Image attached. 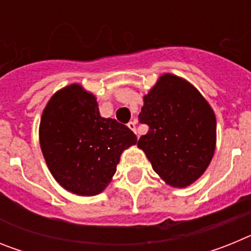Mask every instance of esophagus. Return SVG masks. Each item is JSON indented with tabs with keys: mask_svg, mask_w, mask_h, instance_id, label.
I'll return each mask as SVG.
<instances>
[{
	"mask_svg": "<svg viewBox=\"0 0 251 251\" xmlns=\"http://www.w3.org/2000/svg\"><path fill=\"white\" fill-rule=\"evenodd\" d=\"M128 128H129L130 130H133V132L136 133L137 134V126H136V122H129L128 123Z\"/></svg>",
	"mask_w": 251,
	"mask_h": 251,
	"instance_id": "1",
	"label": "esophagus"
}]
</instances>
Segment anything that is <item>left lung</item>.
<instances>
[{"label": "left lung", "instance_id": "left-lung-1", "mask_svg": "<svg viewBox=\"0 0 251 251\" xmlns=\"http://www.w3.org/2000/svg\"><path fill=\"white\" fill-rule=\"evenodd\" d=\"M139 122L150 130L138 148L167 185L183 188L202 176L216 147V117L191 83L162 74L143 97Z\"/></svg>", "mask_w": 251, "mask_h": 251}]
</instances>
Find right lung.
<instances>
[{"label": "right lung", "mask_w": 251, "mask_h": 251, "mask_svg": "<svg viewBox=\"0 0 251 251\" xmlns=\"http://www.w3.org/2000/svg\"><path fill=\"white\" fill-rule=\"evenodd\" d=\"M39 139L52 177L77 196L103 192L123 151L137 143L129 128L103 118L95 95L76 83L57 90L48 101Z\"/></svg>", "instance_id": "1"}]
</instances>
